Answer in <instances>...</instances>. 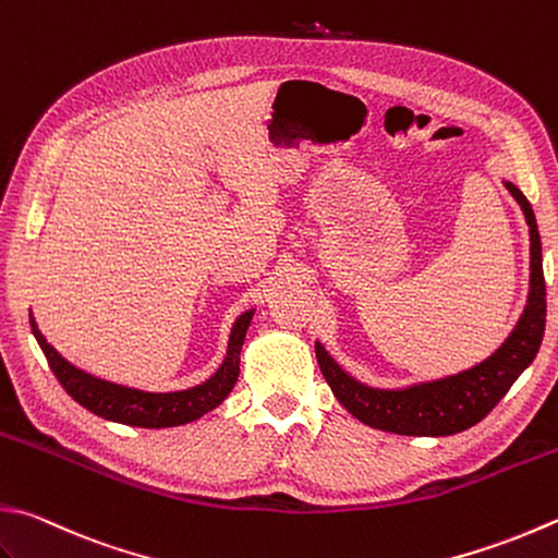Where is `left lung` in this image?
Segmentation results:
<instances>
[{
	"mask_svg": "<svg viewBox=\"0 0 558 558\" xmlns=\"http://www.w3.org/2000/svg\"><path fill=\"white\" fill-rule=\"evenodd\" d=\"M506 186L530 226V293L518 325L496 352L471 369L435 381H420L405 388H374L356 381L325 352L320 342H315V356L325 381L335 398L364 425L408 437L464 433L500 403V398L537 356L546 323L542 240L527 198L512 182H506Z\"/></svg>",
	"mask_w": 558,
	"mask_h": 558,
	"instance_id": "1",
	"label": "left lung"
}]
</instances>
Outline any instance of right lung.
<instances>
[{
	"label": "right lung",
	"instance_id": "1",
	"mask_svg": "<svg viewBox=\"0 0 558 558\" xmlns=\"http://www.w3.org/2000/svg\"><path fill=\"white\" fill-rule=\"evenodd\" d=\"M252 315H255V311H245L243 315H238L233 330H230L226 360L211 378H206V381L198 386L184 388V391L170 393L141 391V388L113 384L107 381V378L92 376L84 369H77L75 364H70L65 356L44 338L34 315H28V318L34 338L38 340L40 350H44L60 386L65 388L80 405L87 408L89 413L133 427H177L206 415L208 410L218 408L226 401L228 393L233 391L240 374V352H243V342L252 323Z\"/></svg>",
	"mask_w": 558,
	"mask_h": 558
}]
</instances>
